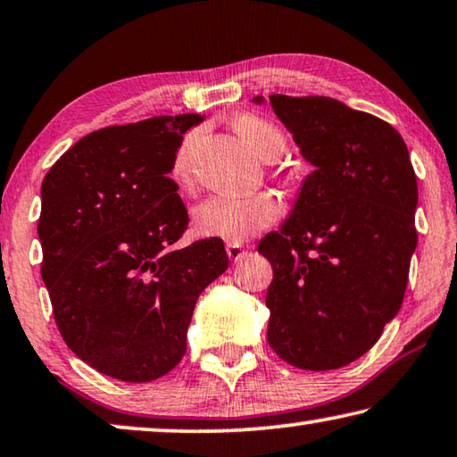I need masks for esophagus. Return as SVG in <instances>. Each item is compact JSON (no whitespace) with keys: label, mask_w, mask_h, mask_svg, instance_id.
<instances>
[{"label":"esophagus","mask_w":457,"mask_h":457,"mask_svg":"<svg viewBox=\"0 0 457 457\" xmlns=\"http://www.w3.org/2000/svg\"><path fill=\"white\" fill-rule=\"evenodd\" d=\"M226 252L234 262H237V260H242L245 254H248V250H245L242 244H231V242L226 245Z\"/></svg>","instance_id":"34e87169"}]
</instances>
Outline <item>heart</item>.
Wrapping results in <instances>:
<instances>
[{
  "label": "heart",
  "instance_id": "b5f03b06",
  "mask_svg": "<svg viewBox=\"0 0 457 457\" xmlns=\"http://www.w3.org/2000/svg\"><path fill=\"white\" fill-rule=\"evenodd\" d=\"M234 128L260 161L274 162L285 154L287 137L270 120L254 113H242L240 118H236ZM195 142L197 136H187L172 162V177L183 187L193 183ZM280 201L272 193H256L250 197H209L195 207L193 223L199 236L237 244L272 226L280 217Z\"/></svg>",
  "mask_w": 457,
  "mask_h": 457
}]
</instances>
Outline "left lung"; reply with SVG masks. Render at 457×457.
I'll use <instances>...</instances> for the list:
<instances>
[{"label":"left lung","instance_id":"obj_1","mask_svg":"<svg viewBox=\"0 0 457 457\" xmlns=\"http://www.w3.org/2000/svg\"><path fill=\"white\" fill-rule=\"evenodd\" d=\"M262 104V97H254ZM315 170L278 231L268 344L303 370H336L370 350L401 309L417 248V177L407 144L372 113L331 97L270 96Z\"/></svg>","mask_w":457,"mask_h":457}]
</instances>
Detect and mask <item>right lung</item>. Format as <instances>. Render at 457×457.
<instances>
[{
  "label": "right lung",
  "instance_id": "1",
  "mask_svg": "<svg viewBox=\"0 0 457 457\" xmlns=\"http://www.w3.org/2000/svg\"><path fill=\"white\" fill-rule=\"evenodd\" d=\"M199 113L87 134L42 180V280L61 336L97 372L150 382L187 352L195 303L228 270L220 237L177 248L189 213L169 177Z\"/></svg>",
  "mask_w": 457,
  "mask_h": 457
}]
</instances>
